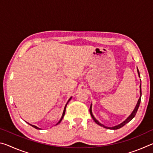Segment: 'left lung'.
<instances>
[{
    "label": "left lung",
    "instance_id": "1",
    "mask_svg": "<svg viewBox=\"0 0 153 153\" xmlns=\"http://www.w3.org/2000/svg\"><path fill=\"white\" fill-rule=\"evenodd\" d=\"M137 71H138V76H139V77H140V72H139L138 69V67H137ZM140 97L139 99H138V102H137V105H136V107H135V108H134V111H132V113H131V115H129V117H128V118H127L125 121H123V122L119 124V125H117V126H114V127H111V128H109V127L105 126L104 125H102V123H100L99 122V121H98V120H97V119H96V118L94 117V115H93V114H92V104H91V106H90V115H91L92 119H93V120H94V121H95V123H97V124H98V126H102V127H103V128H105L110 129H120V128H122V127L125 126L126 123H128V122H129V121H130L131 120H132V119H133L134 117H135L136 114V113H137V111H138V107H139V106H140V101H141V96H142L141 84H140Z\"/></svg>",
    "mask_w": 153,
    "mask_h": 153
}]
</instances>
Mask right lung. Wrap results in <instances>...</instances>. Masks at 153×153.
I'll list each match as a JSON object with an SVG mask.
<instances>
[{
  "instance_id": "add662e5",
  "label": "right lung",
  "mask_w": 153,
  "mask_h": 153,
  "mask_svg": "<svg viewBox=\"0 0 153 153\" xmlns=\"http://www.w3.org/2000/svg\"><path fill=\"white\" fill-rule=\"evenodd\" d=\"M71 98L72 97H71L70 98H69V99L68 100V101H67V104L65 105V108H64V110H63V115H62V117H61V120H59V122L57 123H56V125H58V124L59 123H60V122H61V121H62V120H63V117H64V115H65V110H66V107H67V104H68V102H69V100H70L71 99ZM28 124H29V125H30L31 126H32V127H33V128H36V129H40V128H38V127L37 126H33V125H32V124H30L29 123H27Z\"/></svg>"
}]
</instances>
